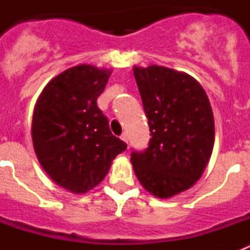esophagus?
Here are the masks:
<instances>
[{
  "label": "esophagus",
  "instance_id": "esophagus-1",
  "mask_svg": "<svg viewBox=\"0 0 250 250\" xmlns=\"http://www.w3.org/2000/svg\"><path fill=\"white\" fill-rule=\"evenodd\" d=\"M121 140L125 141V143H126V144L129 145V139H127V134H126V132H124L123 135H121Z\"/></svg>",
  "mask_w": 250,
  "mask_h": 250
}]
</instances>
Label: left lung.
Instances as JSON below:
<instances>
[{
  "instance_id": "8db88e82",
  "label": "left lung",
  "mask_w": 250,
  "mask_h": 250,
  "mask_svg": "<svg viewBox=\"0 0 250 250\" xmlns=\"http://www.w3.org/2000/svg\"><path fill=\"white\" fill-rule=\"evenodd\" d=\"M151 139L131 152L139 182L154 196L170 198L199 180L214 146V116L207 94L185 72L134 66Z\"/></svg>"
}]
</instances>
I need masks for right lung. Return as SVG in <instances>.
Here are the masks:
<instances>
[{"label":"right lung","instance_id":"obj_1","mask_svg":"<svg viewBox=\"0 0 250 250\" xmlns=\"http://www.w3.org/2000/svg\"><path fill=\"white\" fill-rule=\"evenodd\" d=\"M111 70L77 65L54 77L40 95L32 118V143L40 164L66 190H91L126 144L98 107Z\"/></svg>","mask_w":250,"mask_h":250}]
</instances>
